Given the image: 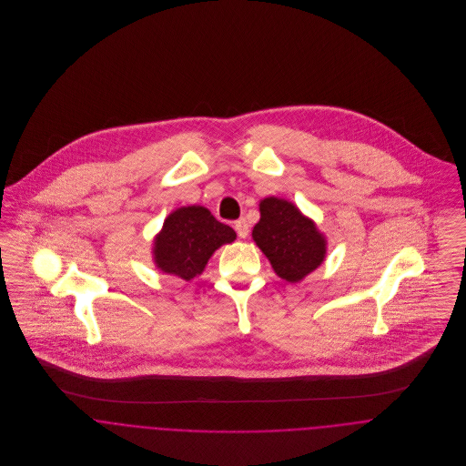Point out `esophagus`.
<instances>
[{"mask_svg":"<svg viewBox=\"0 0 466 466\" xmlns=\"http://www.w3.org/2000/svg\"><path fill=\"white\" fill-rule=\"evenodd\" d=\"M235 231H237V235H238L240 238H246V237L249 235V224H248V220H246V218H238V220L235 222Z\"/></svg>","mask_w":466,"mask_h":466,"instance_id":"obj_1","label":"esophagus"}]
</instances>
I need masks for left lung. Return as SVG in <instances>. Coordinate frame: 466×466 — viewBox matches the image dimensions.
<instances>
[{"label":"left lung","mask_w":466,"mask_h":466,"mask_svg":"<svg viewBox=\"0 0 466 466\" xmlns=\"http://www.w3.org/2000/svg\"><path fill=\"white\" fill-rule=\"evenodd\" d=\"M253 238L274 272L290 283L321 266L327 251L325 238L314 222L305 218L294 204L276 198L260 202V220Z\"/></svg>","instance_id":"left-lung-1"}]
</instances>
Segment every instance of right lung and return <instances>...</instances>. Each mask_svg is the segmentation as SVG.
<instances>
[{
  "label": "right lung",
  "mask_w": 466,
  "mask_h": 466,
  "mask_svg": "<svg viewBox=\"0 0 466 466\" xmlns=\"http://www.w3.org/2000/svg\"><path fill=\"white\" fill-rule=\"evenodd\" d=\"M235 237L237 233L206 208H179L168 215L154 242L156 264L161 270L190 281L204 270L213 251L233 242Z\"/></svg>",
  "instance_id": "add662e5"
}]
</instances>
